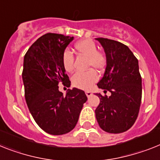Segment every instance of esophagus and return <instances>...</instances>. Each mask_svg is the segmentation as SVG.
I'll return each mask as SVG.
<instances>
[{
    "label": "esophagus",
    "instance_id": "esophagus-1",
    "mask_svg": "<svg viewBox=\"0 0 160 160\" xmlns=\"http://www.w3.org/2000/svg\"><path fill=\"white\" fill-rule=\"evenodd\" d=\"M85 94H86V96L88 97V98H89L90 96H92V92H91V91H86V92H85Z\"/></svg>",
    "mask_w": 160,
    "mask_h": 160
}]
</instances>
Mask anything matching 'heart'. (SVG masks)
I'll list each match as a JSON object with an SVG mask.
<instances>
[{"label": "heart", "mask_w": 160, "mask_h": 160, "mask_svg": "<svg viewBox=\"0 0 160 160\" xmlns=\"http://www.w3.org/2000/svg\"><path fill=\"white\" fill-rule=\"evenodd\" d=\"M75 49L78 53L88 58L87 68H94L101 71L105 68L107 63L105 55L98 51L97 45L91 40L85 39L78 41L75 45ZM62 64L67 72H72L74 68V56L69 50L64 51L62 54ZM72 83L76 87L81 89H89L98 80V75L93 70L87 72H79L74 74L72 78Z\"/></svg>", "instance_id": "obj_1"}]
</instances>
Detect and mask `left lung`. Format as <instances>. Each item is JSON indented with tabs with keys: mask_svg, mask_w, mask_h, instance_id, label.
<instances>
[{
	"mask_svg": "<svg viewBox=\"0 0 160 160\" xmlns=\"http://www.w3.org/2000/svg\"><path fill=\"white\" fill-rule=\"evenodd\" d=\"M104 49L107 67L98 83L110 97L96 93L100 103L95 110L100 128L110 133L129 129L138 118L142 101V77L138 60L128 46L107 38H96Z\"/></svg>",
	"mask_w": 160,
	"mask_h": 160,
	"instance_id": "1",
	"label": "left lung"
}]
</instances>
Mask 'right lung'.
Returning <instances> with one entry per match:
<instances>
[{"label": "right lung", "instance_id": "1", "mask_svg": "<svg viewBox=\"0 0 160 160\" xmlns=\"http://www.w3.org/2000/svg\"><path fill=\"white\" fill-rule=\"evenodd\" d=\"M74 37L47 33L29 48L24 56L22 81L28 109L39 127L51 135L71 132L78 122L84 92L68 88L66 95L58 84L70 87L62 64V54Z\"/></svg>", "mask_w": 160, "mask_h": 160}]
</instances>
